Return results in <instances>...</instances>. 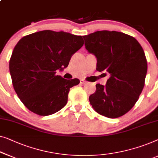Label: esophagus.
Returning <instances> with one entry per match:
<instances>
[{
    "instance_id": "34e87169",
    "label": "esophagus",
    "mask_w": 158,
    "mask_h": 158,
    "mask_svg": "<svg viewBox=\"0 0 158 158\" xmlns=\"http://www.w3.org/2000/svg\"><path fill=\"white\" fill-rule=\"evenodd\" d=\"M81 84H82V85H85V84H86L87 83H88V82H87L86 81H85V80H83V79H82V80H81Z\"/></svg>"
}]
</instances>
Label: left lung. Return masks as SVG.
Segmentation results:
<instances>
[{
	"instance_id": "8db88e82",
	"label": "left lung",
	"mask_w": 158,
	"mask_h": 158,
	"mask_svg": "<svg viewBox=\"0 0 158 158\" xmlns=\"http://www.w3.org/2000/svg\"><path fill=\"white\" fill-rule=\"evenodd\" d=\"M83 37L85 48L97 58L96 70L110 75L106 85L96 84L90 105L109 118L123 116L135 106L145 85L148 63L143 48L121 32L99 31Z\"/></svg>"
}]
</instances>
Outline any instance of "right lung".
<instances>
[{
    "label": "right lung",
    "mask_w": 158,
    "mask_h": 158,
    "mask_svg": "<svg viewBox=\"0 0 158 158\" xmlns=\"http://www.w3.org/2000/svg\"><path fill=\"white\" fill-rule=\"evenodd\" d=\"M84 44L81 35L46 30L23 37L9 61L13 88L23 105L38 115L56 113L67 104L70 88L80 83L56 70L68 67Z\"/></svg>",
    "instance_id": "obj_1"
}]
</instances>
